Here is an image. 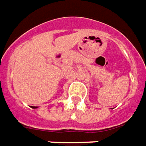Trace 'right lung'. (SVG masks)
Masks as SVG:
<instances>
[{
	"instance_id": "1",
	"label": "right lung",
	"mask_w": 146,
	"mask_h": 146,
	"mask_svg": "<svg viewBox=\"0 0 146 146\" xmlns=\"http://www.w3.org/2000/svg\"><path fill=\"white\" fill-rule=\"evenodd\" d=\"M34 108H36V106H34Z\"/></svg>"
}]
</instances>
